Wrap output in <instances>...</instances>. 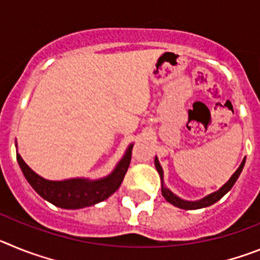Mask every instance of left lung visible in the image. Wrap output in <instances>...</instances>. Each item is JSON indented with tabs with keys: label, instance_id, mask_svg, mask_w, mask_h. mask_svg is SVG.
<instances>
[{
	"label": "left lung",
	"instance_id": "left-lung-1",
	"mask_svg": "<svg viewBox=\"0 0 260 260\" xmlns=\"http://www.w3.org/2000/svg\"><path fill=\"white\" fill-rule=\"evenodd\" d=\"M245 161H246V158H243L242 164L240 165V168H238L237 171H236V173L233 174V176L231 177V180L228 181V182L225 183L224 186H222L221 189L219 190V191L213 192V194H210L207 195L206 198L201 199V201L198 202H187V201H182L181 198H178V197H176V195L173 194V192L171 191V190L165 189V187H162V195H164V198L167 199V202H169L171 204H173V206H176V207L178 208H182V210H199V208H203V207H208V206H212L213 203H216L217 201H220V199L224 197L226 192L229 191V190L233 187V185L236 183V181H237V178L240 177L241 172H242L243 169V165H245ZM155 165H156V169H157L158 174H160V177L162 178V169L161 167H160V162H158L157 157L155 158Z\"/></svg>",
	"mask_w": 260,
	"mask_h": 260
}]
</instances>
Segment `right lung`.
<instances>
[{
  "instance_id": "right-lung-1",
  "label": "right lung",
  "mask_w": 260,
  "mask_h": 260,
  "mask_svg": "<svg viewBox=\"0 0 260 260\" xmlns=\"http://www.w3.org/2000/svg\"><path fill=\"white\" fill-rule=\"evenodd\" d=\"M132 150L133 146H130L113 173L99 181L79 178L68 181H48L32 172L19 155H17V160L26 180L40 197L57 207L77 210L105 201L118 190L132 161Z\"/></svg>"
}]
</instances>
